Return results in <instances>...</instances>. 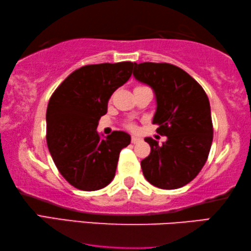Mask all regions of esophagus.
Returning <instances> with one entry per match:
<instances>
[{
  "label": "esophagus",
  "mask_w": 251,
  "mask_h": 251,
  "mask_svg": "<svg viewBox=\"0 0 251 251\" xmlns=\"http://www.w3.org/2000/svg\"><path fill=\"white\" fill-rule=\"evenodd\" d=\"M131 142H132L133 145H135V143L141 142V139L138 138V137H134V135H132V137H131Z\"/></svg>",
  "instance_id": "1"
}]
</instances>
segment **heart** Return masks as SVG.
<instances>
[{"label": "heart", "instance_id": "heart-1", "mask_svg": "<svg viewBox=\"0 0 251 251\" xmlns=\"http://www.w3.org/2000/svg\"><path fill=\"white\" fill-rule=\"evenodd\" d=\"M126 128H128L129 130L135 131V130H137V126H135L133 122H129V123H126Z\"/></svg>", "mask_w": 251, "mask_h": 251}]
</instances>
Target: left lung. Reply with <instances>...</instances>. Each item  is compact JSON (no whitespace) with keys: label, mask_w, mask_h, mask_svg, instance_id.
<instances>
[{"label":"left lung","mask_w":251,"mask_h":251,"mask_svg":"<svg viewBox=\"0 0 251 251\" xmlns=\"http://www.w3.org/2000/svg\"><path fill=\"white\" fill-rule=\"evenodd\" d=\"M133 75L149 84L157 98L153 125L168 138L161 146L146 138L150 154L141 161L143 176L160 189L186 186L206 163L213 126L206 92L194 77L170 63H134Z\"/></svg>","instance_id":"8db88e82"}]
</instances>
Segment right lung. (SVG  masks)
Listing matches in <instances>:
<instances>
[{
	"mask_svg": "<svg viewBox=\"0 0 251 251\" xmlns=\"http://www.w3.org/2000/svg\"><path fill=\"white\" fill-rule=\"evenodd\" d=\"M134 63L89 64L73 71L49 100L47 142L57 170L79 190L104 188L116 175L120 151L130 135L113 131L105 139L97 132L108 101L132 75Z\"/></svg>",
	"mask_w": 251,
	"mask_h": 251,
	"instance_id": "obj_1",
	"label": "right lung"
}]
</instances>
